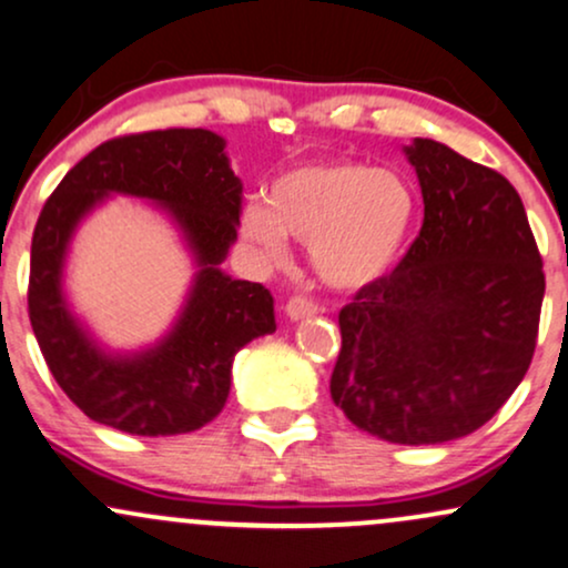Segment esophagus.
<instances>
[{
  "instance_id": "esophagus-1",
  "label": "esophagus",
  "mask_w": 568,
  "mask_h": 568,
  "mask_svg": "<svg viewBox=\"0 0 568 568\" xmlns=\"http://www.w3.org/2000/svg\"><path fill=\"white\" fill-rule=\"evenodd\" d=\"M285 314H288L291 320L312 317V314H317V304L306 296H291L288 304H285Z\"/></svg>"
}]
</instances>
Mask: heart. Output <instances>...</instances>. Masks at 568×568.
<instances>
[{"label": "heart", "instance_id": "heart-1", "mask_svg": "<svg viewBox=\"0 0 568 568\" xmlns=\"http://www.w3.org/2000/svg\"><path fill=\"white\" fill-rule=\"evenodd\" d=\"M415 222V193L402 174L357 161L304 163L270 184L266 203L243 209L241 232L266 262L288 241L310 245L312 266L336 291H362L394 270Z\"/></svg>", "mask_w": 568, "mask_h": 568}]
</instances>
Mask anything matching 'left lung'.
<instances>
[{
    "mask_svg": "<svg viewBox=\"0 0 568 568\" xmlns=\"http://www.w3.org/2000/svg\"><path fill=\"white\" fill-rule=\"evenodd\" d=\"M423 227L392 275L338 314L336 407L392 444L481 428L529 371L545 272L516 187L436 140L405 148Z\"/></svg>",
    "mask_w": 568,
    "mask_h": 568,
    "instance_id": "8db88e82",
    "label": "left lung"
}]
</instances>
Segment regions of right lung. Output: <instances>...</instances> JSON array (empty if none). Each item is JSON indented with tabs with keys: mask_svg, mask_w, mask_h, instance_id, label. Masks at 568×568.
I'll list each match as a JSON object with an SVG mask.
<instances>
[{
	"mask_svg": "<svg viewBox=\"0 0 568 568\" xmlns=\"http://www.w3.org/2000/svg\"><path fill=\"white\" fill-rule=\"evenodd\" d=\"M224 145L209 129L115 136L63 176L39 214L29 277L33 336L68 399L102 426L136 436L206 426L227 402L235 354L275 333L272 293L219 266L237 241L243 197ZM108 194L142 196L166 210L199 270L173 331L142 353L100 347L62 293L72 232Z\"/></svg>",
	"mask_w": 568,
	"mask_h": 568,
	"instance_id": "1",
	"label": "right lung"
}]
</instances>
